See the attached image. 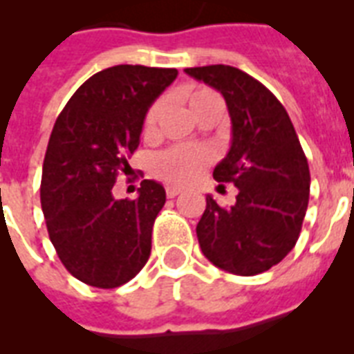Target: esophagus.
Returning a JSON list of instances; mask_svg holds the SVG:
<instances>
[{
	"instance_id": "34e87169",
	"label": "esophagus",
	"mask_w": 354,
	"mask_h": 354,
	"mask_svg": "<svg viewBox=\"0 0 354 354\" xmlns=\"http://www.w3.org/2000/svg\"><path fill=\"white\" fill-rule=\"evenodd\" d=\"M165 193H167V196H169V198H174V196H178V194H180V189L172 187V185H167Z\"/></svg>"
}]
</instances>
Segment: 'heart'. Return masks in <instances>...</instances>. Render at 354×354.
Masks as SVG:
<instances>
[{"instance_id": "1", "label": "heart", "mask_w": 354, "mask_h": 354, "mask_svg": "<svg viewBox=\"0 0 354 354\" xmlns=\"http://www.w3.org/2000/svg\"><path fill=\"white\" fill-rule=\"evenodd\" d=\"M187 102L194 113L211 102H221V97L207 88H189L185 91ZM161 113V102H154L145 115V130L152 132ZM211 154L198 147H172L161 152L152 161V171L160 180L171 185H187L200 176V172L209 165Z\"/></svg>"}]
</instances>
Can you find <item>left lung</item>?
Returning <instances> with one entry per match:
<instances>
[{
    "mask_svg": "<svg viewBox=\"0 0 354 354\" xmlns=\"http://www.w3.org/2000/svg\"><path fill=\"white\" fill-rule=\"evenodd\" d=\"M185 73L221 91L226 101L232 147L213 178L239 189L232 207L205 196L196 226L200 248L230 274L257 275L296 246L310 191L307 158L286 110L259 80L224 64L187 68Z\"/></svg>",
    "mask_w": 354,
    "mask_h": 354,
    "instance_id": "8db88e82",
    "label": "left lung"
}]
</instances>
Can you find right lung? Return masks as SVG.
<instances>
[{"label": "right lung", "mask_w": 354, "mask_h": 354, "mask_svg": "<svg viewBox=\"0 0 354 354\" xmlns=\"http://www.w3.org/2000/svg\"><path fill=\"white\" fill-rule=\"evenodd\" d=\"M176 77L172 68L102 69L55 122L41 171V211L58 257L86 285L121 286L149 261L165 189L143 180L136 200H115L112 189L130 167L127 156L138 149L149 108Z\"/></svg>", "instance_id": "right-lung-1"}]
</instances>
